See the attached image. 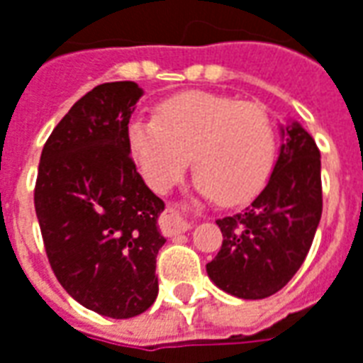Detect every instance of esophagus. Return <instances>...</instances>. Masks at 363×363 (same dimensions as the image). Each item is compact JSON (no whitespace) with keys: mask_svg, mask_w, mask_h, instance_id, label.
Returning <instances> with one entry per match:
<instances>
[{"mask_svg":"<svg viewBox=\"0 0 363 363\" xmlns=\"http://www.w3.org/2000/svg\"><path fill=\"white\" fill-rule=\"evenodd\" d=\"M161 225H163V232L164 234L173 235V234H181V232H186L192 222L186 220V208L179 206V204H174V206H169L164 210L163 220H161Z\"/></svg>","mask_w":363,"mask_h":363,"instance_id":"1","label":"esophagus"}]
</instances>
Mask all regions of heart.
I'll use <instances>...</instances> for the list:
<instances>
[{"label":"heart","mask_w":363,"mask_h":363,"mask_svg":"<svg viewBox=\"0 0 363 363\" xmlns=\"http://www.w3.org/2000/svg\"><path fill=\"white\" fill-rule=\"evenodd\" d=\"M129 153L143 181L167 192L192 159L202 192L224 204L252 199L273 169L277 138L263 106L214 94H182L157 108L155 120L129 121Z\"/></svg>","instance_id":"obj_1"}]
</instances>
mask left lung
Listing matches in <instances>:
<instances>
[{
    "mask_svg": "<svg viewBox=\"0 0 363 363\" xmlns=\"http://www.w3.org/2000/svg\"><path fill=\"white\" fill-rule=\"evenodd\" d=\"M275 169L250 206L218 218L222 247L206 265L218 287L265 298L287 285L313 245L323 216L320 151L298 123L283 131Z\"/></svg>",
    "mask_w": 363,
    "mask_h": 363,
    "instance_id": "1",
    "label": "left lung"
}]
</instances>
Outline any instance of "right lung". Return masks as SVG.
<instances>
[{
    "label": "right lung",
    "instance_id": "1",
    "mask_svg": "<svg viewBox=\"0 0 363 363\" xmlns=\"http://www.w3.org/2000/svg\"><path fill=\"white\" fill-rule=\"evenodd\" d=\"M143 90L106 82L82 96L43 147L35 212L50 269L94 313L131 318L155 303L157 218L164 202L129 155V118Z\"/></svg>",
    "mask_w": 363,
    "mask_h": 363
}]
</instances>
